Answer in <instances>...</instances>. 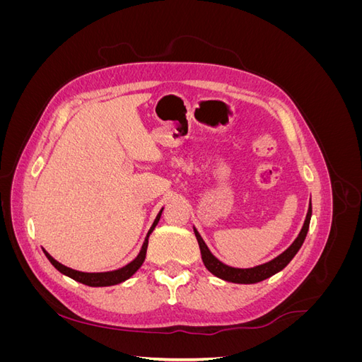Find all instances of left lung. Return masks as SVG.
<instances>
[{"label": "left lung", "mask_w": 362, "mask_h": 362, "mask_svg": "<svg viewBox=\"0 0 362 362\" xmlns=\"http://www.w3.org/2000/svg\"><path fill=\"white\" fill-rule=\"evenodd\" d=\"M311 213H313V208H311V204H310L308 213H306L305 223L302 226V231L298 235V238L294 240V243L286 252H282L279 257H276L275 259H272L270 262H266V264H261V266L252 267V269H234V267H229V266L223 264V262L218 261L211 254V252L208 250L206 245L204 243L202 237L194 229V235H196V238H198L204 264H205V267L208 270L213 273V275H216L217 278H221V279H225L228 282L255 284V282H259V281H264V279L270 278L272 275H275V273H278L279 270H282L284 267H286L288 262L293 259V257L298 254V250L300 249L303 240L306 237V233H308L310 221H311Z\"/></svg>", "instance_id": "1"}]
</instances>
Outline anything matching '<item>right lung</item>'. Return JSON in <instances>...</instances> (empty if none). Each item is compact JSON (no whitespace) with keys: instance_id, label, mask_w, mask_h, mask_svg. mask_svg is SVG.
Returning <instances> with one entry per match:
<instances>
[{"instance_id":"right-lung-1","label":"right lung","mask_w":362,"mask_h":362,"mask_svg":"<svg viewBox=\"0 0 362 362\" xmlns=\"http://www.w3.org/2000/svg\"><path fill=\"white\" fill-rule=\"evenodd\" d=\"M160 216H161V213L157 216V218L154 221V225L151 226L149 233H148V237H146V240H145L144 246H141V250H140L139 257H137L134 261H131L128 266H125V267H122V269H119V270H115V272H105V273H84V272H78V270H74V269H69V267H66V266L60 264V262L54 259V258L48 254V252H45V250H43V252H45L47 258L51 261V264H52L54 267H56L59 272H62L63 275H66V276H69V278H72V279H75V281H78V282L84 284V286H89V287H108V286H115V284H119V282H122V281L128 279L129 276H133L134 273L139 270V267H140L141 264H144L145 257H146L149 234H151L152 231H154L156 225H157L158 221H160Z\"/></svg>"}]
</instances>
